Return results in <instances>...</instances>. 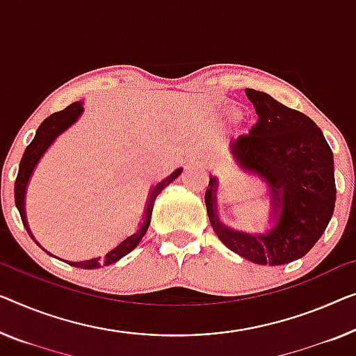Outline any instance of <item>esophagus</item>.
Instances as JSON below:
<instances>
[{"mask_svg":"<svg viewBox=\"0 0 356 356\" xmlns=\"http://www.w3.org/2000/svg\"><path fill=\"white\" fill-rule=\"evenodd\" d=\"M192 163H195V164H201V163H203V160H200V158H193Z\"/></svg>","mask_w":356,"mask_h":356,"instance_id":"1","label":"esophagus"}]
</instances>
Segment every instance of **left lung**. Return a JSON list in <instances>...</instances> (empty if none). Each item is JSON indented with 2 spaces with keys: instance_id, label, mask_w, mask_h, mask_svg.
I'll use <instances>...</instances> for the list:
<instances>
[{
  "instance_id": "1",
  "label": "left lung",
  "mask_w": 356,
  "mask_h": 356,
  "mask_svg": "<svg viewBox=\"0 0 356 356\" xmlns=\"http://www.w3.org/2000/svg\"><path fill=\"white\" fill-rule=\"evenodd\" d=\"M259 116L249 134L230 142L236 168L264 180L268 190V227L236 230L217 209L219 179L209 176L204 203L219 240L238 256L259 265H283L304 257L330 224L336 204L334 158L309 116L280 104L267 92L246 89Z\"/></svg>"
}]
</instances>
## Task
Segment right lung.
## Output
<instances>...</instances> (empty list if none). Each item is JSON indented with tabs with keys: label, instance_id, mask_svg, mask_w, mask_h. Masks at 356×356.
<instances>
[{
	"label": "right lung",
	"instance_id": "right-lung-1",
	"mask_svg": "<svg viewBox=\"0 0 356 356\" xmlns=\"http://www.w3.org/2000/svg\"><path fill=\"white\" fill-rule=\"evenodd\" d=\"M83 111H84V102H83V100H78V102L70 104L67 108L57 111V113H52L51 116H47V118L42 121L38 129H36V134L33 137V140H31L30 145L25 148L24 156H22V160H20V164H19L17 179H15V185H14L15 206H17V209L20 212V217H22L24 227L26 229V232H29L31 240H33L36 245H38L42 249V251L47 252L52 257H56L54 254L46 251V249L42 248L38 241H36V238L33 236V233H31V230H30L29 220H26V211H25L26 188H29L30 179H31V176H33L35 169H36V166H38V163L42 158V155H44V153L49 150V147L54 144L57 137L63 134V132H65L68 127H72L79 118H81ZM182 171H184L182 168H177L176 171H172L171 174H169V176H166L163 180H160V182H158L156 185H153V187L150 188V192H148V198H147V203H145L144 214H142V220L139 224V229L132 233V235H127L124 240L120 241L115 248H111L104 257L99 256V257L88 259V261H79V262L63 261V262H67L68 265H73V267H76V268L94 270V268H100L102 265H111V264L118 262L120 259H123L126 254H129L132 249L139 245V243L142 241V238H144V235L147 233L148 225H150V219H152L153 203H155L156 196L160 195L161 190L164 187H168V185L171 184L172 180H176ZM60 261H62V259H60Z\"/></svg>",
	"mask_w": 356,
	"mask_h": 356
}]
</instances>
